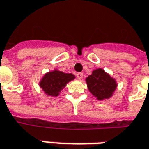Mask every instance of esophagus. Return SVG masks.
Here are the masks:
<instances>
[{"instance_id":"34e87169","label":"esophagus","mask_w":149,"mask_h":149,"mask_svg":"<svg viewBox=\"0 0 149 149\" xmlns=\"http://www.w3.org/2000/svg\"><path fill=\"white\" fill-rule=\"evenodd\" d=\"M77 77L79 80H81L82 77H83V73H81V72H78V73H77Z\"/></svg>"}]
</instances>
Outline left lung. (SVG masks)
<instances>
[{
    "label": "left lung",
    "mask_w": 149,
    "mask_h": 149,
    "mask_svg": "<svg viewBox=\"0 0 149 149\" xmlns=\"http://www.w3.org/2000/svg\"><path fill=\"white\" fill-rule=\"evenodd\" d=\"M88 90L98 100L110 98L117 87L115 78L102 68H97L86 78Z\"/></svg>",
    "instance_id": "obj_1"
}]
</instances>
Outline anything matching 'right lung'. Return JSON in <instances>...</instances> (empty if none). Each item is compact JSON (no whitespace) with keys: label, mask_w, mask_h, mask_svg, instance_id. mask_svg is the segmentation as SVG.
Returning a JSON list of instances; mask_svg holds the SVG:
<instances>
[{"label":"right lung","mask_w":149,"mask_h":149,"mask_svg":"<svg viewBox=\"0 0 149 149\" xmlns=\"http://www.w3.org/2000/svg\"><path fill=\"white\" fill-rule=\"evenodd\" d=\"M75 79V76L72 73H65L57 69L45 73L39 81V87L44 91L47 95L56 97L59 95L69 81Z\"/></svg>","instance_id":"add662e5"}]
</instances>
